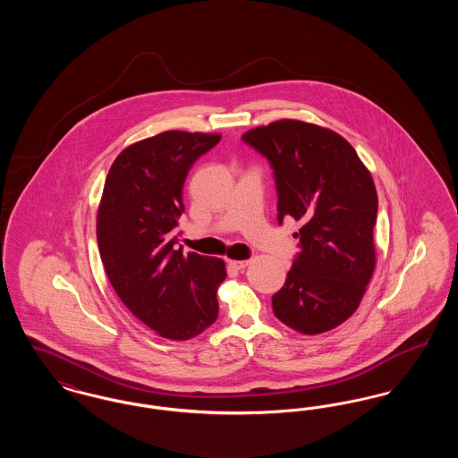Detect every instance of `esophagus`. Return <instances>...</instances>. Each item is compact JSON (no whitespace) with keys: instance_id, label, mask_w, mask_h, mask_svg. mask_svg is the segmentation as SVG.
I'll return each instance as SVG.
<instances>
[{"instance_id":"34e87169","label":"esophagus","mask_w":458,"mask_h":458,"mask_svg":"<svg viewBox=\"0 0 458 458\" xmlns=\"http://www.w3.org/2000/svg\"><path fill=\"white\" fill-rule=\"evenodd\" d=\"M247 264H249V261H232V259L228 261V266H230V267H233V269H237V271H239V269H243Z\"/></svg>"}]
</instances>
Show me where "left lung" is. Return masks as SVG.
<instances>
[{
    "mask_svg": "<svg viewBox=\"0 0 458 458\" xmlns=\"http://www.w3.org/2000/svg\"><path fill=\"white\" fill-rule=\"evenodd\" d=\"M264 156L278 194V223L302 221L299 252L273 295L275 316L304 335L325 333L355 312L374 271L377 194L349 142L323 127L280 120L245 131Z\"/></svg>",
    "mask_w": 458,
    "mask_h": 458,
    "instance_id": "left-lung-1",
    "label": "left lung"
}]
</instances>
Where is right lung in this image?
<instances>
[{
    "label": "right lung",
    "instance_id": "obj_1",
    "mask_svg": "<svg viewBox=\"0 0 458 458\" xmlns=\"http://www.w3.org/2000/svg\"><path fill=\"white\" fill-rule=\"evenodd\" d=\"M221 135L170 131L122 151L98 213V247L109 284L163 338L189 340L218 318L225 262L176 249L185 178Z\"/></svg>",
    "mask_w": 458,
    "mask_h": 458
}]
</instances>
